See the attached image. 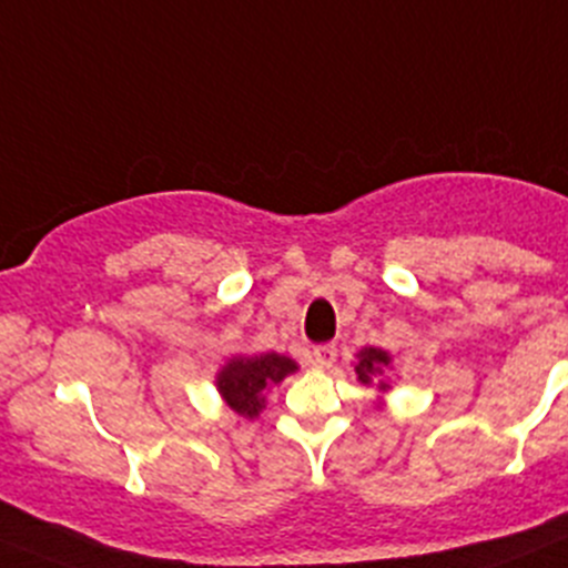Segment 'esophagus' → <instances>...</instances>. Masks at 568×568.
I'll return each instance as SVG.
<instances>
[{"mask_svg":"<svg viewBox=\"0 0 568 568\" xmlns=\"http://www.w3.org/2000/svg\"><path fill=\"white\" fill-rule=\"evenodd\" d=\"M312 356H315V365L317 368H332L334 362H337V348L334 345H317L315 351H312Z\"/></svg>","mask_w":568,"mask_h":568,"instance_id":"1","label":"esophagus"}]
</instances>
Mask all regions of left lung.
I'll return each mask as SVG.
<instances>
[{"mask_svg":"<svg viewBox=\"0 0 568 568\" xmlns=\"http://www.w3.org/2000/svg\"><path fill=\"white\" fill-rule=\"evenodd\" d=\"M390 371H393V356L387 354L385 348H374V345H368V348L356 351L354 374L362 385L374 387V390L379 393V396H376V407H385V396L390 393V382H387Z\"/></svg>","mask_w":568,"mask_h":568,"instance_id":"obj_1","label":"left lung"}]
</instances>
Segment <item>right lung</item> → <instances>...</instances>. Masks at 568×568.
I'll return each mask as SVG.
<instances>
[{
	"label": "right lung",
	"mask_w": 568,
	"mask_h": 568,
	"mask_svg": "<svg viewBox=\"0 0 568 568\" xmlns=\"http://www.w3.org/2000/svg\"><path fill=\"white\" fill-rule=\"evenodd\" d=\"M298 371V362L293 356L264 351V354H234L225 359L223 368L214 376L220 398L242 418L253 420L267 404V393L278 382L287 379Z\"/></svg>",
	"instance_id": "obj_1"
}]
</instances>
